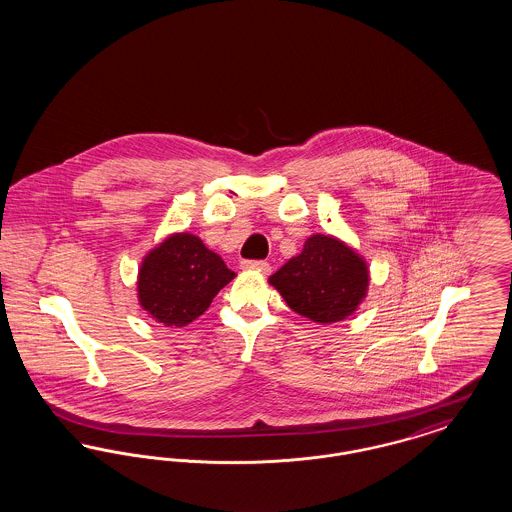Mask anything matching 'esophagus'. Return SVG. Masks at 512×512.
Segmentation results:
<instances>
[{"label":"esophagus","instance_id":"obj_1","mask_svg":"<svg viewBox=\"0 0 512 512\" xmlns=\"http://www.w3.org/2000/svg\"><path fill=\"white\" fill-rule=\"evenodd\" d=\"M240 267L244 270H257V272H263V274L270 272V265L267 261H242Z\"/></svg>","mask_w":512,"mask_h":512}]
</instances>
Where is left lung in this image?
<instances>
[{
    "mask_svg": "<svg viewBox=\"0 0 512 512\" xmlns=\"http://www.w3.org/2000/svg\"><path fill=\"white\" fill-rule=\"evenodd\" d=\"M268 282L297 315L332 324L353 315L365 299L368 268L338 238L315 234Z\"/></svg>",
    "mask_w": 512,
    "mask_h": 512,
    "instance_id": "8db88e82",
    "label": "left lung"
}]
</instances>
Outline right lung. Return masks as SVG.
I'll list each match as a JSON object with an SVG mask.
<instances>
[{
	"label": "right lung",
	"mask_w": 512,
	"mask_h": 512,
	"mask_svg": "<svg viewBox=\"0 0 512 512\" xmlns=\"http://www.w3.org/2000/svg\"><path fill=\"white\" fill-rule=\"evenodd\" d=\"M234 276L197 236L172 234L147 253L138 274V299L157 322L180 328L201 317Z\"/></svg>",
	"instance_id": "add662e5"
}]
</instances>
